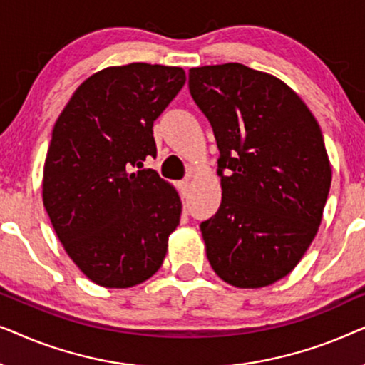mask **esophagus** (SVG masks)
<instances>
[{
  "label": "esophagus",
  "instance_id": "esophagus-1",
  "mask_svg": "<svg viewBox=\"0 0 365 365\" xmlns=\"http://www.w3.org/2000/svg\"><path fill=\"white\" fill-rule=\"evenodd\" d=\"M179 189H181L182 197H186L189 194V189H191V181H189V179H186V181H181L179 182Z\"/></svg>",
  "mask_w": 365,
  "mask_h": 365
}]
</instances>
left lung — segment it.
I'll return each mask as SVG.
<instances>
[{"label":"left lung","instance_id":"1","mask_svg":"<svg viewBox=\"0 0 365 365\" xmlns=\"http://www.w3.org/2000/svg\"><path fill=\"white\" fill-rule=\"evenodd\" d=\"M189 91L219 148L222 201L201 222L209 264L231 286H269L321 224L332 179L321 128L286 83L239 63L189 69Z\"/></svg>","mask_w":365,"mask_h":365}]
</instances>
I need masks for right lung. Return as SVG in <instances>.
<instances>
[{
    "label": "right lung",
    "instance_id": "obj_1",
    "mask_svg": "<svg viewBox=\"0 0 365 365\" xmlns=\"http://www.w3.org/2000/svg\"><path fill=\"white\" fill-rule=\"evenodd\" d=\"M184 83L176 66L106 68L74 91L54 124L43 202L64 251L99 286L133 287L163 266L181 199L141 168L156 156L154 121Z\"/></svg>",
    "mask_w": 365,
    "mask_h": 365
}]
</instances>
